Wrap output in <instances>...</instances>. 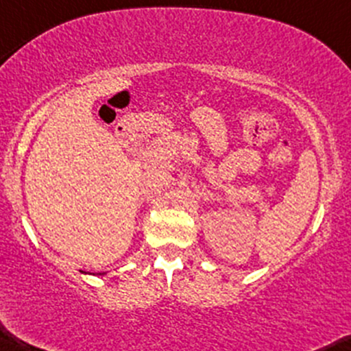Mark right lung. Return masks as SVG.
<instances>
[{
	"label": "right lung",
	"instance_id": "add662e5",
	"mask_svg": "<svg viewBox=\"0 0 351 351\" xmlns=\"http://www.w3.org/2000/svg\"><path fill=\"white\" fill-rule=\"evenodd\" d=\"M99 276H104V274H99Z\"/></svg>",
	"mask_w": 351,
	"mask_h": 351
}]
</instances>
